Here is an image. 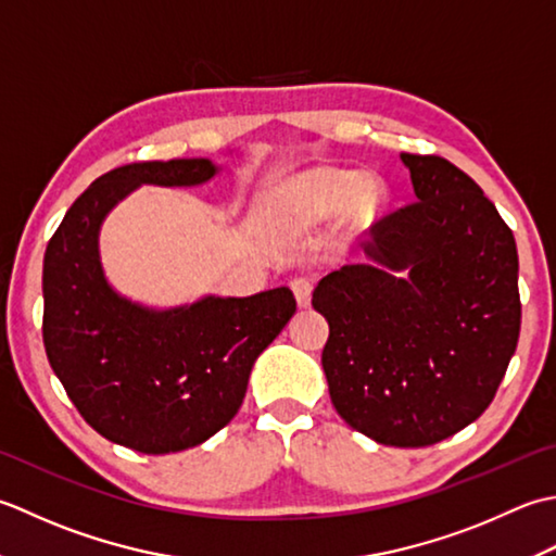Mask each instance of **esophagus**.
Listing matches in <instances>:
<instances>
[{"mask_svg":"<svg viewBox=\"0 0 556 556\" xmlns=\"http://www.w3.org/2000/svg\"><path fill=\"white\" fill-rule=\"evenodd\" d=\"M290 288H292L294 300H298L300 307H309V302H312V288H314L312 280L300 276V278H294V280L290 282Z\"/></svg>","mask_w":556,"mask_h":556,"instance_id":"esophagus-1","label":"esophagus"}]
</instances>
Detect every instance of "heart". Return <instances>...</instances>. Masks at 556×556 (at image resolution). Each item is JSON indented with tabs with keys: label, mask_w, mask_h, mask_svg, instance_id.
Masks as SVG:
<instances>
[{
	"label": "heart",
	"mask_w": 556,
	"mask_h": 556,
	"mask_svg": "<svg viewBox=\"0 0 556 556\" xmlns=\"http://www.w3.org/2000/svg\"><path fill=\"white\" fill-rule=\"evenodd\" d=\"M387 201V185L371 173L319 167L294 179L286 197V213L298 223H326L338 211L348 223H365Z\"/></svg>",
	"instance_id": "1"
}]
</instances>
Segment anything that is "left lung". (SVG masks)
I'll list each match as a JSON object with an SVG mask.
<instances>
[{
  "label": "left lung",
  "mask_w": 556,
  "mask_h": 556,
  "mask_svg": "<svg viewBox=\"0 0 556 556\" xmlns=\"http://www.w3.org/2000/svg\"><path fill=\"white\" fill-rule=\"evenodd\" d=\"M415 203L362 244L367 262L319 280L321 365L336 413L377 444L453 437L492 403L520 331L514 232L439 155L401 153Z\"/></svg>",
  "instance_id": "1"
}]
</instances>
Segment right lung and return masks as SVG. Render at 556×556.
<instances>
[{
    "instance_id": "add662e5",
    "label": "right lung",
    "mask_w": 556,
    "mask_h": 556,
    "mask_svg": "<svg viewBox=\"0 0 556 556\" xmlns=\"http://www.w3.org/2000/svg\"><path fill=\"white\" fill-rule=\"evenodd\" d=\"M218 173L208 157L112 169L72 203L45 249V353L76 410L112 444L163 456L220 432L256 357L298 309L286 286L163 309L112 288L100 262L110 211L141 185L199 187Z\"/></svg>"
}]
</instances>
